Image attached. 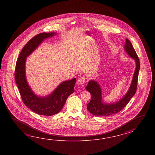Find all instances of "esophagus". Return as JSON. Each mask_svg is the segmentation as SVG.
Here are the masks:
<instances>
[{"label":"esophagus","instance_id":"34e87169","mask_svg":"<svg viewBox=\"0 0 155 155\" xmlns=\"http://www.w3.org/2000/svg\"><path fill=\"white\" fill-rule=\"evenodd\" d=\"M85 78L84 76L80 77V78L78 79V84L79 85H82V84H84V83L85 82Z\"/></svg>","mask_w":155,"mask_h":155}]
</instances>
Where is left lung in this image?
<instances>
[{"instance_id":"8db88e82","label":"left lung","mask_w":155,"mask_h":155,"mask_svg":"<svg viewBox=\"0 0 155 155\" xmlns=\"http://www.w3.org/2000/svg\"><path fill=\"white\" fill-rule=\"evenodd\" d=\"M124 49L129 56L135 60L136 64L135 73L129 90L125 95L119 101L113 104H104L102 102L101 89L99 84L94 80L89 81L87 86L86 87V90L90 92L91 98L90 102L87 104V109L94 115L105 116L118 113L127 105L136 92L138 72L140 68V60L131 43L128 39H126Z\"/></svg>"}]
</instances>
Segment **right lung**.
Instances as JSON below:
<instances>
[{"instance_id": "1", "label": "right lung", "mask_w": 155, "mask_h": 155, "mask_svg": "<svg viewBox=\"0 0 155 155\" xmlns=\"http://www.w3.org/2000/svg\"><path fill=\"white\" fill-rule=\"evenodd\" d=\"M55 34V33H42L34 36L24 46L15 66V80L23 101L33 112L40 115L52 116L59 112L68 96L74 92L76 78L61 82L50 95L43 97L35 95L26 81V57L33 53L44 40Z\"/></svg>"}]
</instances>
